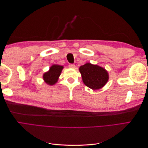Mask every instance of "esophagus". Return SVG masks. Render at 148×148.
<instances>
[{"instance_id":"1","label":"esophagus","mask_w":148,"mask_h":148,"mask_svg":"<svg viewBox=\"0 0 148 148\" xmlns=\"http://www.w3.org/2000/svg\"><path fill=\"white\" fill-rule=\"evenodd\" d=\"M69 68H70V69H75V65L74 64H70L69 65Z\"/></svg>"}]
</instances>
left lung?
<instances>
[{"label":"left lung","mask_w":148,"mask_h":148,"mask_svg":"<svg viewBox=\"0 0 148 148\" xmlns=\"http://www.w3.org/2000/svg\"><path fill=\"white\" fill-rule=\"evenodd\" d=\"M84 84L93 90L102 88L109 80V73L102 67L86 63L79 69Z\"/></svg>","instance_id":"8db88e82"}]
</instances>
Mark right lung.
Listing matches in <instances>:
<instances>
[{
    "mask_svg": "<svg viewBox=\"0 0 148 148\" xmlns=\"http://www.w3.org/2000/svg\"><path fill=\"white\" fill-rule=\"evenodd\" d=\"M63 69L64 66L62 65L57 64L52 65L49 69V70L44 73V81L47 84L51 85V86L55 84L57 82L58 79H59Z\"/></svg>",
    "mask_w": 148,
    "mask_h": 148,
    "instance_id": "right-lung-1",
    "label": "right lung"
}]
</instances>
